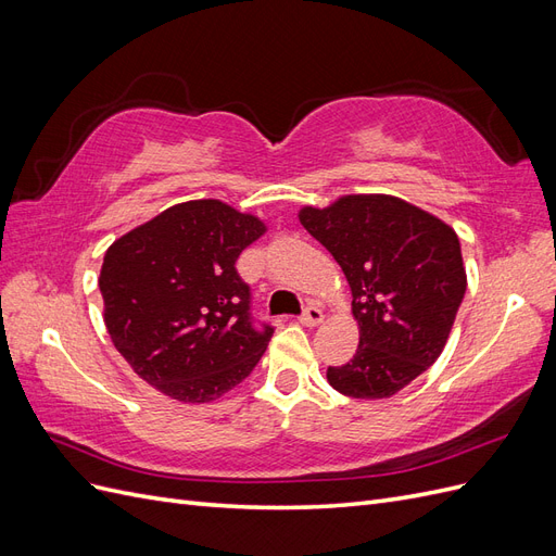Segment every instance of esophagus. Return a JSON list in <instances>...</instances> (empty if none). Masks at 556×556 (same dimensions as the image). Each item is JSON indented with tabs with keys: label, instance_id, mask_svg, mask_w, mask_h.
Segmentation results:
<instances>
[{
	"label": "esophagus",
	"instance_id": "34e87169",
	"mask_svg": "<svg viewBox=\"0 0 556 556\" xmlns=\"http://www.w3.org/2000/svg\"><path fill=\"white\" fill-rule=\"evenodd\" d=\"M323 319H325L323 308L315 306V304H311V306H306V311H304V315H301L299 323L304 325V327H317L319 323H323Z\"/></svg>",
	"mask_w": 556,
	"mask_h": 556
}]
</instances>
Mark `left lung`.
Masks as SVG:
<instances>
[{"mask_svg":"<svg viewBox=\"0 0 556 556\" xmlns=\"http://www.w3.org/2000/svg\"><path fill=\"white\" fill-rule=\"evenodd\" d=\"M299 223L341 264L359 345L327 380L352 399H390L441 357L466 292L459 237L392 194H345L304 206Z\"/></svg>","mask_w":556,"mask_h":556,"instance_id":"8db88e82","label":"left lung"}]
</instances>
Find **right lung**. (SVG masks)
I'll list each match as a JSON object with an SVG mask.
<instances>
[{
    "instance_id": "add662e5",
    "label": "right lung",
    "mask_w": 556,
    "mask_h": 556,
    "mask_svg": "<svg viewBox=\"0 0 556 556\" xmlns=\"http://www.w3.org/2000/svg\"><path fill=\"white\" fill-rule=\"evenodd\" d=\"M264 231L257 215L192 199L109 245L104 325L134 374L164 396L211 403L257 366L274 329L250 325V290L233 264Z\"/></svg>"
}]
</instances>
